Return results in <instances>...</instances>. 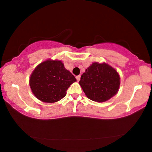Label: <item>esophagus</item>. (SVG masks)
I'll use <instances>...</instances> for the list:
<instances>
[{
	"label": "esophagus",
	"mask_w": 152,
	"mask_h": 152,
	"mask_svg": "<svg viewBox=\"0 0 152 152\" xmlns=\"http://www.w3.org/2000/svg\"><path fill=\"white\" fill-rule=\"evenodd\" d=\"M76 80H77V81H79L80 80V75L76 76Z\"/></svg>",
	"instance_id": "obj_1"
}]
</instances>
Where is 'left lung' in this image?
<instances>
[{
  "instance_id": "obj_1",
  "label": "left lung",
  "mask_w": 152,
  "mask_h": 152,
  "mask_svg": "<svg viewBox=\"0 0 152 152\" xmlns=\"http://www.w3.org/2000/svg\"><path fill=\"white\" fill-rule=\"evenodd\" d=\"M79 84L89 99L102 102L111 99L119 91L120 76L108 64L94 62L82 74Z\"/></svg>"
}]
</instances>
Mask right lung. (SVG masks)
Instances as JSON below:
<instances>
[{
  "mask_svg": "<svg viewBox=\"0 0 152 152\" xmlns=\"http://www.w3.org/2000/svg\"><path fill=\"white\" fill-rule=\"evenodd\" d=\"M76 81L66 70L61 60H48L40 63L29 78V86L34 96L39 101L53 103L66 95V91Z\"/></svg>",
  "mask_w": 152,
  "mask_h": 152,
  "instance_id": "add662e5",
  "label": "right lung"
}]
</instances>
